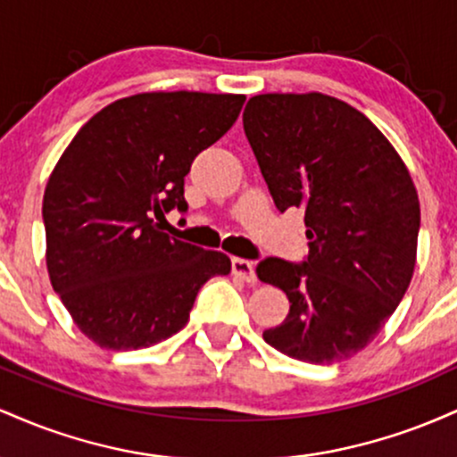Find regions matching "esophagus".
I'll list each match as a JSON object with an SVG mask.
<instances>
[{
    "instance_id": "obj_1",
    "label": "esophagus",
    "mask_w": 457,
    "mask_h": 457,
    "mask_svg": "<svg viewBox=\"0 0 457 457\" xmlns=\"http://www.w3.org/2000/svg\"><path fill=\"white\" fill-rule=\"evenodd\" d=\"M232 272L238 279H243L246 283H255V270H253V264H251L249 260H243V258H234L232 260Z\"/></svg>"
}]
</instances>
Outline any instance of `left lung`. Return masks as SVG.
<instances>
[{
	"mask_svg": "<svg viewBox=\"0 0 457 457\" xmlns=\"http://www.w3.org/2000/svg\"><path fill=\"white\" fill-rule=\"evenodd\" d=\"M243 127L277 211L303 208L309 238L303 262L255 269L290 301L264 342L313 365L350 359L411 286L421 223L412 178L389 139L333 96L260 94Z\"/></svg>",
	"mask_w": 457,
	"mask_h": 457,
	"instance_id": "obj_1",
	"label": "left lung"
}]
</instances>
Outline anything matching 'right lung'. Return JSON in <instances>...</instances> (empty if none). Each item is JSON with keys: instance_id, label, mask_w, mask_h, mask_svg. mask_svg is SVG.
Segmentation results:
<instances>
[{"instance_id": "1", "label": "right lung", "mask_w": 457, "mask_h": 457, "mask_svg": "<svg viewBox=\"0 0 457 457\" xmlns=\"http://www.w3.org/2000/svg\"><path fill=\"white\" fill-rule=\"evenodd\" d=\"M243 94L148 92L101 109L45 188L46 269L81 333L109 350L148 348L188 322L199 287L228 275L221 251L161 232L187 212L185 176L221 139Z\"/></svg>"}]
</instances>
